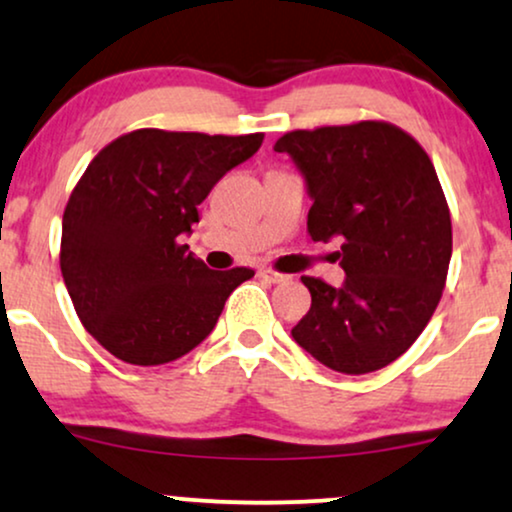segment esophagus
<instances>
[{
  "instance_id": "esophagus-1",
  "label": "esophagus",
  "mask_w": 512,
  "mask_h": 512,
  "mask_svg": "<svg viewBox=\"0 0 512 512\" xmlns=\"http://www.w3.org/2000/svg\"><path fill=\"white\" fill-rule=\"evenodd\" d=\"M258 275H261L263 280L273 282V285H280V282H290V275L278 273V270H270V268H258Z\"/></svg>"
}]
</instances>
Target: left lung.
Returning a JSON list of instances; mask_svg holds the SVG:
<instances>
[{
    "mask_svg": "<svg viewBox=\"0 0 512 512\" xmlns=\"http://www.w3.org/2000/svg\"><path fill=\"white\" fill-rule=\"evenodd\" d=\"M304 177L314 242L340 237V287L302 278L311 309L292 338L340 374L405 354L434 316L453 254L450 210L429 155L388 122L290 131L275 143Z\"/></svg>",
    "mask_w": 512,
    "mask_h": 512,
    "instance_id": "1",
    "label": "left lung"
}]
</instances>
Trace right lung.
<instances>
[{
  "instance_id": "1",
  "label": "right lung",
  "mask_w": 512,
  "mask_h": 512,
  "mask_svg": "<svg viewBox=\"0 0 512 512\" xmlns=\"http://www.w3.org/2000/svg\"><path fill=\"white\" fill-rule=\"evenodd\" d=\"M263 134L138 129L95 155L62 220L64 285L83 328L136 366L174 362L208 338L254 270H210L182 244L198 206Z\"/></svg>"
}]
</instances>
